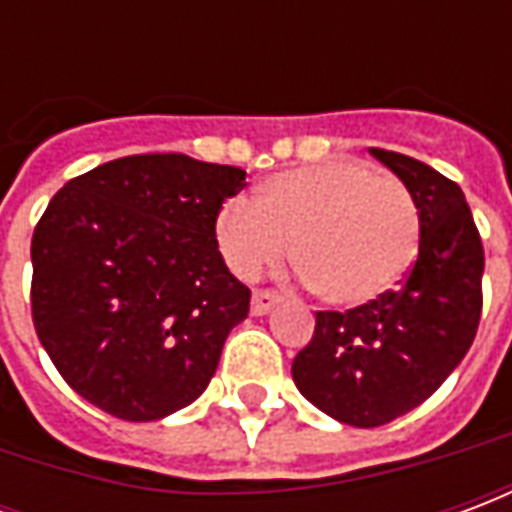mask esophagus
I'll return each mask as SVG.
<instances>
[{"label":"esophagus","mask_w":512,"mask_h":512,"mask_svg":"<svg viewBox=\"0 0 512 512\" xmlns=\"http://www.w3.org/2000/svg\"><path fill=\"white\" fill-rule=\"evenodd\" d=\"M279 304V296L274 290H255L252 293V315H268Z\"/></svg>","instance_id":"1"}]
</instances>
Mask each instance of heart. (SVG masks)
Segmentation results:
<instances>
[{"instance_id": "obj_1", "label": "heart", "mask_w": 512, "mask_h": 512, "mask_svg": "<svg viewBox=\"0 0 512 512\" xmlns=\"http://www.w3.org/2000/svg\"><path fill=\"white\" fill-rule=\"evenodd\" d=\"M315 296L356 310L376 304L406 279L419 252V208L395 178L356 158L277 172L252 202H227L216 244L233 274L255 279L285 260Z\"/></svg>"}]
</instances>
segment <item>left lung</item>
<instances>
[{"label":"left lung","instance_id":"left-lung-1","mask_svg":"<svg viewBox=\"0 0 512 512\" xmlns=\"http://www.w3.org/2000/svg\"><path fill=\"white\" fill-rule=\"evenodd\" d=\"M419 208V252L403 288L348 312H318L293 381L312 406L378 428L428 400L472 348L483 310V244L458 183L417 158L370 147Z\"/></svg>","mask_w":512,"mask_h":512}]
</instances>
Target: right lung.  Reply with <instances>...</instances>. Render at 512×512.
<instances>
[{"label":"right lung","mask_w":512,"mask_h":512,"mask_svg":"<svg viewBox=\"0 0 512 512\" xmlns=\"http://www.w3.org/2000/svg\"><path fill=\"white\" fill-rule=\"evenodd\" d=\"M246 172L183 153L115 158L68 180L32 235V321L93 406L153 422L211 384L249 288L224 266L216 216Z\"/></svg>","instance_id":"add662e5"}]
</instances>
